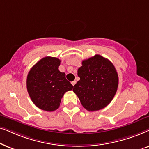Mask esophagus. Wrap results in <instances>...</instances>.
Returning <instances> with one entry per match:
<instances>
[{"label":"esophagus","mask_w":149,"mask_h":149,"mask_svg":"<svg viewBox=\"0 0 149 149\" xmlns=\"http://www.w3.org/2000/svg\"><path fill=\"white\" fill-rule=\"evenodd\" d=\"M71 83H72V85H73V86H74V85L76 84V81H72V82H71Z\"/></svg>","instance_id":"obj_1"}]
</instances>
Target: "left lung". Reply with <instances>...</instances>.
<instances>
[{
	"instance_id": "obj_1",
	"label": "left lung",
	"mask_w": 149,
	"mask_h": 149,
	"mask_svg": "<svg viewBox=\"0 0 149 149\" xmlns=\"http://www.w3.org/2000/svg\"><path fill=\"white\" fill-rule=\"evenodd\" d=\"M77 72L80 80L74 85L73 91L83 107L88 111H95L109 104L119 84L118 74L112 62L95 55L83 60Z\"/></svg>"
}]
</instances>
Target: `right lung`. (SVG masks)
<instances>
[{"instance_id":"right-lung-1","label":"right lung","mask_w":149,"mask_h":149,"mask_svg":"<svg viewBox=\"0 0 149 149\" xmlns=\"http://www.w3.org/2000/svg\"><path fill=\"white\" fill-rule=\"evenodd\" d=\"M60 65V60L47 56L36 63L28 74V94L32 102L43 111L58 109L64 93L73 88L65 73L59 70Z\"/></svg>"}]
</instances>
